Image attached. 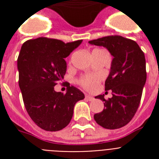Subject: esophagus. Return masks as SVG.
Wrapping results in <instances>:
<instances>
[{"label": "esophagus", "mask_w": 159, "mask_h": 159, "mask_svg": "<svg viewBox=\"0 0 159 159\" xmlns=\"http://www.w3.org/2000/svg\"><path fill=\"white\" fill-rule=\"evenodd\" d=\"M86 99L88 100V101H90V102H91V101H93L94 97H91V96H86Z\"/></svg>", "instance_id": "esophagus-1"}]
</instances>
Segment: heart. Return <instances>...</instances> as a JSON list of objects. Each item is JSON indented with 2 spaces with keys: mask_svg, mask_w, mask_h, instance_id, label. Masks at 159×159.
Listing matches in <instances>:
<instances>
[{
  "mask_svg": "<svg viewBox=\"0 0 159 159\" xmlns=\"http://www.w3.org/2000/svg\"><path fill=\"white\" fill-rule=\"evenodd\" d=\"M100 77L97 76H86L81 80V84L87 90H93L97 87Z\"/></svg>",
  "mask_w": 159,
  "mask_h": 159,
  "instance_id": "1",
  "label": "heart"
}]
</instances>
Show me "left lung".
I'll list each match as a JSON object with an SVG mask.
<instances>
[{
	"label": "left lung",
	"instance_id": "obj_1",
	"mask_svg": "<svg viewBox=\"0 0 159 159\" xmlns=\"http://www.w3.org/2000/svg\"><path fill=\"white\" fill-rule=\"evenodd\" d=\"M89 43L104 47L113 56L105 82L106 91L111 90L113 94L108 100L104 95L95 97L104 102L105 106L95 114V120L105 129L121 128L132 120L140 103L147 77L144 53L135 41L122 36H106Z\"/></svg>",
	"mask_w": 159,
	"mask_h": 159
}]
</instances>
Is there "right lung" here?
I'll return each mask as SVG.
<instances>
[{"label": "right lung", "instance_id": "add662e5", "mask_svg": "<svg viewBox=\"0 0 159 159\" xmlns=\"http://www.w3.org/2000/svg\"><path fill=\"white\" fill-rule=\"evenodd\" d=\"M82 40L63 43L54 39L38 38L23 43L17 59L19 86L24 104L34 123L47 131H58L70 123L75 104L85 98L69 85L66 94L55 92L64 78L67 57Z\"/></svg>", "mask_w": 159, "mask_h": 159}]
</instances>
